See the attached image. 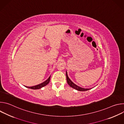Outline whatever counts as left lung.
<instances>
[{
    "instance_id": "left-lung-1",
    "label": "left lung",
    "mask_w": 124,
    "mask_h": 124,
    "mask_svg": "<svg viewBox=\"0 0 124 124\" xmlns=\"http://www.w3.org/2000/svg\"><path fill=\"white\" fill-rule=\"evenodd\" d=\"M66 79H67V81L68 84L70 87H72L73 88H74V89H75L76 90H77L78 91H87V90H90V89H86V88H83L80 87L76 85L75 83H74L71 80H70V79L69 78V77L68 76V75H67V72H66Z\"/></svg>"
}]
</instances>
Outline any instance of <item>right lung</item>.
I'll return each mask as SVG.
<instances>
[{"instance_id":"obj_1","label":"right lung","mask_w":124,"mask_h":124,"mask_svg":"<svg viewBox=\"0 0 124 124\" xmlns=\"http://www.w3.org/2000/svg\"><path fill=\"white\" fill-rule=\"evenodd\" d=\"M50 76L49 77V78L46 80L45 82L40 84H38L37 85H36V86H32V87H26L28 88H30V89H40V88L43 87L44 86L46 85L49 82V81H50Z\"/></svg>"}]
</instances>
